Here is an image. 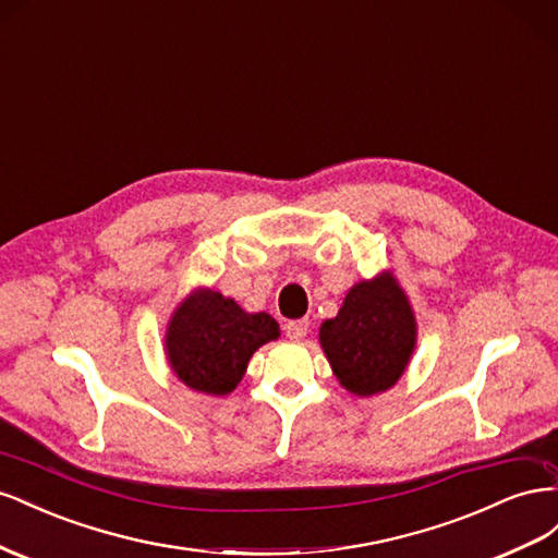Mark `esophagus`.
Returning a JSON list of instances; mask_svg holds the SVG:
<instances>
[{
    "instance_id": "obj_1",
    "label": "esophagus",
    "mask_w": 558,
    "mask_h": 558,
    "mask_svg": "<svg viewBox=\"0 0 558 558\" xmlns=\"http://www.w3.org/2000/svg\"><path fill=\"white\" fill-rule=\"evenodd\" d=\"M308 327H311L308 320H292V323L284 325V331H288V337L292 341H301L308 333Z\"/></svg>"
}]
</instances>
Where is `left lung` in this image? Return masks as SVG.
Here are the masks:
<instances>
[{"label":"left lung","mask_w":558,"mask_h":558,"mask_svg":"<svg viewBox=\"0 0 558 558\" xmlns=\"http://www.w3.org/2000/svg\"><path fill=\"white\" fill-rule=\"evenodd\" d=\"M317 337L339 384L357 397H372L404 376L418 325L407 292L388 268L355 282Z\"/></svg>","instance_id":"1"}]
</instances>
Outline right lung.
I'll list each match as a JSON object with an SVG mask.
<instances>
[{"instance_id":"add662e5","label":"right lung","mask_w":558,"mask_h":558,"mask_svg":"<svg viewBox=\"0 0 558 558\" xmlns=\"http://www.w3.org/2000/svg\"><path fill=\"white\" fill-rule=\"evenodd\" d=\"M278 337L280 327L268 313H247L231 296L196 288L172 311L163 350L189 390L225 397L243 380L252 355Z\"/></svg>"}]
</instances>
